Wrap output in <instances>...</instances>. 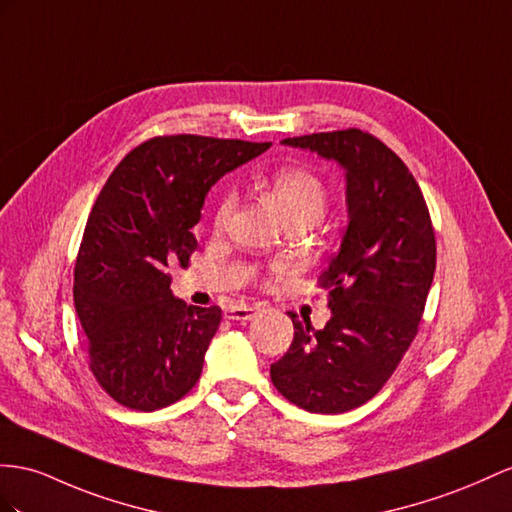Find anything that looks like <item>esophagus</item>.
Returning <instances> with one entry per match:
<instances>
[{"instance_id":"34e87169","label":"esophagus","mask_w":512,"mask_h":512,"mask_svg":"<svg viewBox=\"0 0 512 512\" xmlns=\"http://www.w3.org/2000/svg\"><path fill=\"white\" fill-rule=\"evenodd\" d=\"M257 313V307L253 305H233L229 309H225V318L227 320H240V322H246V320H253V316Z\"/></svg>"}]
</instances>
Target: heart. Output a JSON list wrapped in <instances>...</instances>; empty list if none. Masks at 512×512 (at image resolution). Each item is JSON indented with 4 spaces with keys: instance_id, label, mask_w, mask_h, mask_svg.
Segmentation results:
<instances>
[{
    "instance_id": "1",
    "label": "heart",
    "mask_w": 512,
    "mask_h": 512,
    "mask_svg": "<svg viewBox=\"0 0 512 512\" xmlns=\"http://www.w3.org/2000/svg\"><path fill=\"white\" fill-rule=\"evenodd\" d=\"M270 196L287 220H303L316 225L329 207V192L324 183L305 168H283L270 179ZM233 199L225 194L216 207V225H222L231 212Z\"/></svg>"
}]
</instances>
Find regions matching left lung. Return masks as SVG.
<instances>
[{"label": "left lung", "instance_id": "obj_1", "mask_svg": "<svg viewBox=\"0 0 512 512\" xmlns=\"http://www.w3.org/2000/svg\"><path fill=\"white\" fill-rule=\"evenodd\" d=\"M346 173L348 227L320 274L331 320L316 331L294 313V342L272 383L309 413H344L376 396L409 350L435 277L437 244L409 168L361 129L285 138Z\"/></svg>", "mask_w": 512, "mask_h": 512}]
</instances>
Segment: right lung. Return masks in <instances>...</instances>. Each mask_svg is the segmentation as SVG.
I'll return each mask as SVG.
<instances>
[{"mask_svg": "<svg viewBox=\"0 0 512 512\" xmlns=\"http://www.w3.org/2000/svg\"><path fill=\"white\" fill-rule=\"evenodd\" d=\"M268 149L190 134L153 138L125 155L97 196L73 298L90 370L127 409H162L199 381L222 313L173 296L168 266H188L209 188Z\"/></svg>", "mask_w": 512, "mask_h": 512, "instance_id": "1", "label": "right lung"}]
</instances>
